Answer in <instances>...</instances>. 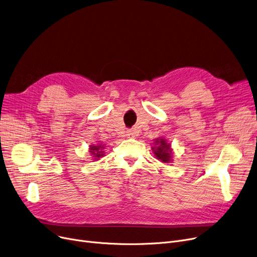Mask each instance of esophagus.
<instances>
[{
    "mask_svg": "<svg viewBox=\"0 0 257 257\" xmlns=\"http://www.w3.org/2000/svg\"><path fill=\"white\" fill-rule=\"evenodd\" d=\"M126 136L128 138H136L137 137V133H136V131H134V130H128Z\"/></svg>",
    "mask_w": 257,
    "mask_h": 257,
    "instance_id": "obj_1",
    "label": "esophagus"
}]
</instances>
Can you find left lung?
<instances>
[{"instance_id": "obj_1", "label": "left lung", "mask_w": 257, "mask_h": 257, "mask_svg": "<svg viewBox=\"0 0 257 257\" xmlns=\"http://www.w3.org/2000/svg\"><path fill=\"white\" fill-rule=\"evenodd\" d=\"M155 147L152 148L153 153L156 158L163 161V163H171L172 161V149L171 145L167 143L165 139L155 140Z\"/></svg>"}]
</instances>
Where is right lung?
Wrapping results in <instances>:
<instances>
[{"mask_svg":"<svg viewBox=\"0 0 257 257\" xmlns=\"http://www.w3.org/2000/svg\"><path fill=\"white\" fill-rule=\"evenodd\" d=\"M104 147L101 145H97V146H90L89 148V152L92 155V157H94V160H98L100 157L104 156Z\"/></svg>","mask_w":257,"mask_h":257,"instance_id":"right-lung-1","label":"right lung"}]
</instances>
